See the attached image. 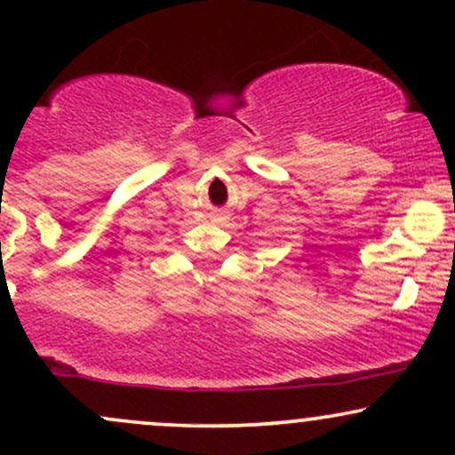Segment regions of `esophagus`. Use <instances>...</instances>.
<instances>
[{
    "mask_svg": "<svg viewBox=\"0 0 455 455\" xmlns=\"http://www.w3.org/2000/svg\"><path fill=\"white\" fill-rule=\"evenodd\" d=\"M224 218H227V216H224L222 212H216V213H212V222H222Z\"/></svg>",
    "mask_w": 455,
    "mask_h": 455,
    "instance_id": "obj_1",
    "label": "esophagus"
}]
</instances>
